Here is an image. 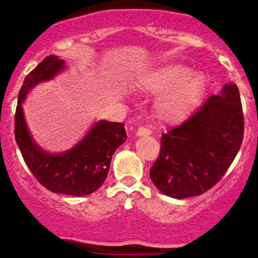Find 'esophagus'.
I'll use <instances>...</instances> for the list:
<instances>
[{"mask_svg":"<svg viewBox=\"0 0 258 258\" xmlns=\"http://www.w3.org/2000/svg\"><path fill=\"white\" fill-rule=\"evenodd\" d=\"M150 133H152V131L146 128V127H139V128L137 130V136H139V137H143V136H149Z\"/></svg>","mask_w":258,"mask_h":258,"instance_id":"obj_1","label":"esophagus"}]
</instances>
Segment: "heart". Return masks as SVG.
<instances>
[{"label":"heart","mask_w":258,"mask_h":258,"mask_svg":"<svg viewBox=\"0 0 258 258\" xmlns=\"http://www.w3.org/2000/svg\"><path fill=\"white\" fill-rule=\"evenodd\" d=\"M138 86L152 93L164 92L155 102L156 117L173 123L184 119L193 109L205 88V78L185 65L171 64L141 76Z\"/></svg>","instance_id":"1"}]
</instances>
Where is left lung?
Wrapping results in <instances>:
<instances>
[{"label":"left lung","instance_id":"8db88e82","mask_svg":"<svg viewBox=\"0 0 258 258\" xmlns=\"http://www.w3.org/2000/svg\"><path fill=\"white\" fill-rule=\"evenodd\" d=\"M242 137L240 93L230 82L184 122L161 136V149L150 168V178L162 194L174 199L201 195L227 172Z\"/></svg>","mask_w":258,"mask_h":258}]
</instances>
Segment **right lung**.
<instances>
[{"instance_id":"obj_1","label":"right lung","mask_w":258,"mask_h":258,"mask_svg":"<svg viewBox=\"0 0 258 258\" xmlns=\"http://www.w3.org/2000/svg\"><path fill=\"white\" fill-rule=\"evenodd\" d=\"M64 69L63 59L52 54L28 74L18 96L14 136L26 165L44 188L53 193L84 197L104 183L112 154L126 141L127 135L122 122L102 120L67 152L52 154L38 146L26 126L22 103L35 86L52 80Z\"/></svg>"}]
</instances>
